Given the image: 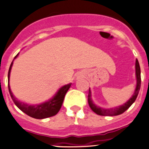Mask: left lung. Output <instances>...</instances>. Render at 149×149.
<instances>
[{
    "label": "left lung",
    "instance_id": "1",
    "mask_svg": "<svg viewBox=\"0 0 149 149\" xmlns=\"http://www.w3.org/2000/svg\"><path fill=\"white\" fill-rule=\"evenodd\" d=\"M136 87L134 91V94L130 98L127 102L123 105H120L119 107H116L113 108H110V109H105V108L100 107L99 106H97L93 101L91 97V91L89 88V93H88V104H89L90 107L93 111L100 116H118L120 114L123 113L124 112L128 110L130 107V106L133 104L135 100H136V97L139 94V92L140 87H141V70H140L139 63L138 60H136Z\"/></svg>",
    "mask_w": 149,
    "mask_h": 149
}]
</instances>
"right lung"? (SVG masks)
<instances>
[{
  "mask_svg": "<svg viewBox=\"0 0 149 149\" xmlns=\"http://www.w3.org/2000/svg\"><path fill=\"white\" fill-rule=\"evenodd\" d=\"M18 55H19V53L16 55L14 59L18 56ZM14 59H13V61H14ZM13 61L11 62L9 72H8V89H9L11 98L13 100L15 105L24 113L31 116V117L35 118V119L42 120V119H45V118L51 117V116L56 115L61 109L65 96L72 85V83L62 86L61 88L58 89V91L56 92V94L51 99L44 102V103L39 104H29L22 102L13 95L12 91H11L10 87V71L12 66H13Z\"/></svg>",
  "mask_w": 149,
  "mask_h": 149,
  "instance_id": "right-lung-1",
  "label": "right lung"
}]
</instances>
